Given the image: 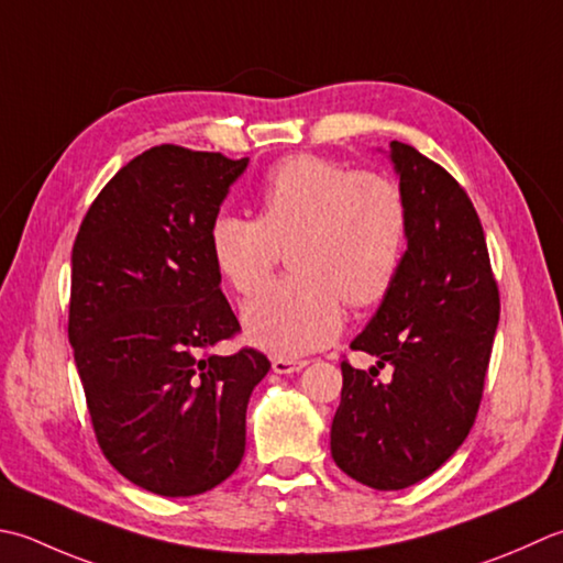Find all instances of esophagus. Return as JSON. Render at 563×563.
<instances>
[{
    "mask_svg": "<svg viewBox=\"0 0 563 563\" xmlns=\"http://www.w3.org/2000/svg\"><path fill=\"white\" fill-rule=\"evenodd\" d=\"M307 366V361H292V358H273L275 373H297Z\"/></svg>",
    "mask_w": 563,
    "mask_h": 563,
    "instance_id": "obj_1",
    "label": "esophagus"
}]
</instances>
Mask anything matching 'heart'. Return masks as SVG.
<instances>
[{
  "mask_svg": "<svg viewBox=\"0 0 563 563\" xmlns=\"http://www.w3.org/2000/svg\"><path fill=\"white\" fill-rule=\"evenodd\" d=\"M407 239L402 187L322 156H292L258 187V219L222 212L209 227L214 266L241 295L256 292L290 253L292 278L244 307L251 344L278 356L322 349L341 329V300L380 302Z\"/></svg>",
  "mask_w": 563,
  "mask_h": 563,
  "instance_id": "b5f03b06",
  "label": "heart"
}]
</instances>
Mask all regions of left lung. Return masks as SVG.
<instances>
[{
	"instance_id": "1",
	"label": "left lung",
	"mask_w": 563,
	"mask_h": 563,
	"mask_svg": "<svg viewBox=\"0 0 563 563\" xmlns=\"http://www.w3.org/2000/svg\"><path fill=\"white\" fill-rule=\"evenodd\" d=\"M390 158L407 200V251L354 351L394 366L341 361L334 464L363 486L400 490L444 464L476 422L500 319V292L476 207L442 165L400 141Z\"/></svg>"
}]
</instances>
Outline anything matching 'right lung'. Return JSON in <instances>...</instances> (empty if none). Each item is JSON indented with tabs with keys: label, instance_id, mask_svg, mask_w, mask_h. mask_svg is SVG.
Instances as JSON below:
<instances>
[{
	"label": "right lung",
	"instance_id": "add662e5",
	"mask_svg": "<svg viewBox=\"0 0 563 563\" xmlns=\"http://www.w3.org/2000/svg\"><path fill=\"white\" fill-rule=\"evenodd\" d=\"M246 163L153 146L102 187L75 236L68 339L97 444L165 498L212 490L239 468L251 390L271 371L249 346L212 354L241 324L209 227Z\"/></svg>",
	"mask_w": 563,
	"mask_h": 563
}]
</instances>
